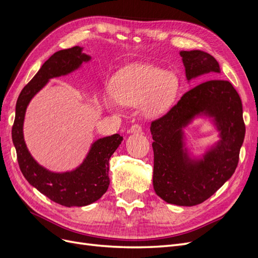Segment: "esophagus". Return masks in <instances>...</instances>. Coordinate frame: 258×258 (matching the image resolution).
Wrapping results in <instances>:
<instances>
[{
    "mask_svg": "<svg viewBox=\"0 0 258 258\" xmlns=\"http://www.w3.org/2000/svg\"><path fill=\"white\" fill-rule=\"evenodd\" d=\"M129 132L134 135H140V134H142V127L139 126V124H132Z\"/></svg>",
    "mask_w": 258,
    "mask_h": 258,
    "instance_id": "obj_1",
    "label": "esophagus"
}]
</instances>
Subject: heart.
Returning a JSON list of instances; mask_svg holds the SVG:
<instances>
[{
  "label": "heart",
  "instance_id": "b5f03b06",
  "mask_svg": "<svg viewBox=\"0 0 258 258\" xmlns=\"http://www.w3.org/2000/svg\"><path fill=\"white\" fill-rule=\"evenodd\" d=\"M179 89L176 75L151 66L132 67L117 75L114 87L104 88V102L111 111L121 105L140 106L148 117L165 114L172 106Z\"/></svg>",
  "mask_w": 258,
  "mask_h": 258
}]
</instances>
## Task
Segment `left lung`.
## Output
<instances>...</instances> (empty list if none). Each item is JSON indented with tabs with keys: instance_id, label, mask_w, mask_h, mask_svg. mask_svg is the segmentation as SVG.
Here are the masks:
<instances>
[{
	"instance_id": "left-lung-1",
	"label": "left lung",
	"mask_w": 258,
	"mask_h": 258,
	"mask_svg": "<svg viewBox=\"0 0 258 258\" xmlns=\"http://www.w3.org/2000/svg\"><path fill=\"white\" fill-rule=\"evenodd\" d=\"M187 81L221 73L218 62L202 50L179 51ZM242 102L228 81L211 80L184 93L181 100L151 124L154 142L153 185L168 204L191 207L206 201L235 172L245 136ZM198 115H208L220 140L201 159H190L182 129Z\"/></svg>"
}]
</instances>
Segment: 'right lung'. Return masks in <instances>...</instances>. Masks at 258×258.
<instances>
[{
  "instance_id": "right-lung-1",
  "label": "right lung",
  "mask_w": 258,
  "mask_h": 258,
  "mask_svg": "<svg viewBox=\"0 0 258 258\" xmlns=\"http://www.w3.org/2000/svg\"><path fill=\"white\" fill-rule=\"evenodd\" d=\"M90 59L80 46L54 52L21 90L12 129L13 143L23 176L46 197L69 208L88 206L105 194L110 185L108 160L121 143L122 137L116 134L98 139L76 169L61 173L51 172L38 165L28 151L23 139V120L30 101L50 79L71 73Z\"/></svg>"
}]
</instances>
